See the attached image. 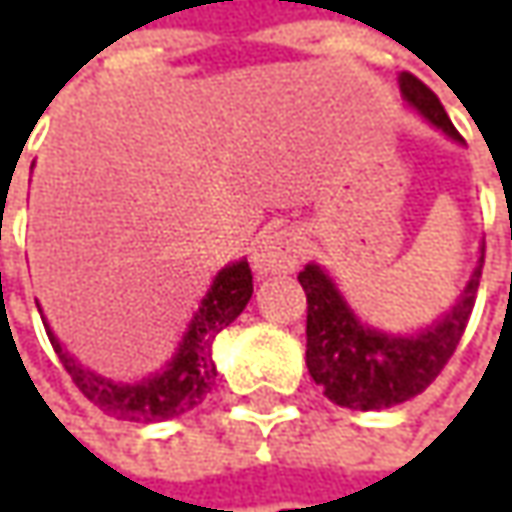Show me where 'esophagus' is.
Listing matches in <instances>:
<instances>
[{
	"label": "esophagus",
	"mask_w": 512,
	"mask_h": 512,
	"mask_svg": "<svg viewBox=\"0 0 512 512\" xmlns=\"http://www.w3.org/2000/svg\"><path fill=\"white\" fill-rule=\"evenodd\" d=\"M259 273H290L302 262V236L293 227H273L259 236L250 256Z\"/></svg>",
	"instance_id": "34e87169"
}]
</instances>
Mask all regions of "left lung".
I'll return each mask as SVG.
<instances>
[{
	"mask_svg": "<svg viewBox=\"0 0 512 512\" xmlns=\"http://www.w3.org/2000/svg\"><path fill=\"white\" fill-rule=\"evenodd\" d=\"M404 102L453 142H464L433 90L413 73L399 76ZM482 259L459 302L439 322L416 336H387L364 327L347 307L333 279L319 265H307L299 282L307 293V370L325 396L350 410H382L419 396L456 353L482 279Z\"/></svg>",
	"mask_w": 512,
	"mask_h": 512,
	"instance_id": "1",
	"label": "left lung"
}]
</instances>
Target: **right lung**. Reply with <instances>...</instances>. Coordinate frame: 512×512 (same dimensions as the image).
Listing matches in <instances>:
<instances>
[{"label": "right lung", "instance_id": "1", "mask_svg": "<svg viewBox=\"0 0 512 512\" xmlns=\"http://www.w3.org/2000/svg\"><path fill=\"white\" fill-rule=\"evenodd\" d=\"M250 296H253V273L245 259L219 270V276L213 279L193 322L187 325L185 339L179 344L176 356L170 359L162 373L139 384L110 382L105 376L82 367L50 333L48 322H45V330H48L50 344H53L62 367L70 373L73 384L99 410H105L113 419H125V422H165V419L182 416L196 404L205 402V396L216 382L213 339L245 310Z\"/></svg>", "mask_w": 512, "mask_h": 512}]
</instances>
